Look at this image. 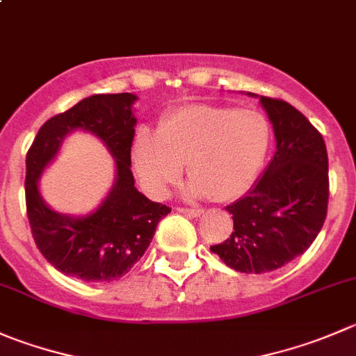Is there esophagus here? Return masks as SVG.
Instances as JSON below:
<instances>
[{
    "mask_svg": "<svg viewBox=\"0 0 356 356\" xmlns=\"http://www.w3.org/2000/svg\"><path fill=\"white\" fill-rule=\"evenodd\" d=\"M177 212L184 213V216H189V217H200L203 213V210H200V209H184V207H179Z\"/></svg>",
    "mask_w": 356,
    "mask_h": 356,
    "instance_id": "obj_1",
    "label": "esophagus"
}]
</instances>
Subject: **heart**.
<instances>
[{
    "label": "heart",
    "instance_id": "obj_1",
    "mask_svg": "<svg viewBox=\"0 0 356 356\" xmlns=\"http://www.w3.org/2000/svg\"><path fill=\"white\" fill-rule=\"evenodd\" d=\"M270 140V123L255 109L181 106L161 118L156 134L137 132L134 168L144 189L161 196L188 163L193 177L184 188L188 198L210 195L216 202H229L252 188Z\"/></svg>",
    "mask_w": 356,
    "mask_h": 356
}]
</instances>
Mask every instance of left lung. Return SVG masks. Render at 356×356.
<instances>
[{
  "mask_svg": "<svg viewBox=\"0 0 356 356\" xmlns=\"http://www.w3.org/2000/svg\"><path fill=\"white\" fill-rule=\"evenodd\" d=\"M259 102L273 125L277 151L250 191L226 207L234 231L210 247L231 270L255 275L278 270L308 250L329 203L323 137L289 102L262 95Z\"/></svg>",
  "mask_w": 356,
  "mask_h": 356,
  "instance_id": "1",
  "label": "left lung"
}]
</instances>
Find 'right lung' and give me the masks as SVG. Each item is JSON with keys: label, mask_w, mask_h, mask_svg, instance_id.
Segmentation results:
<instances>
[{"label": "right lung", "mask_w": 356, "mask_h": 356, "mask_svg": "<svg viewBox=\"0 0 356 356\" xmlns=\"http://www.w3.org/2000/svg\"><path fill=\"white\" fill-rule=\"evenodd\" d=\"M134 94H97L48 120L26 158V205L34 241L43 257L67 277L111 282L129 273L144 255L161 217L170 209L137 191L130 170L137 118ZM74 129L101 138L115 160L117 175L108 196L94 213L67 216L46 205L40 174Z\"/></svg>", "instance_id": "1"}]
</instances>
